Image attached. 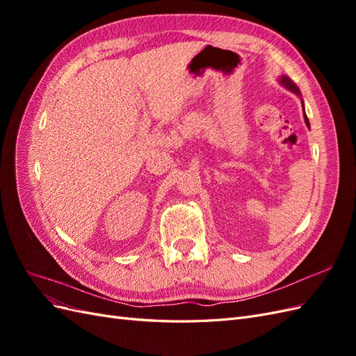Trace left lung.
I'll return each mask as SVG.
<instances>
[{
  "mask_svg": "<svg viewBox=\"0 0 356 356\" xmlns=\"http://www.w3.org/2000/svg\"><path fill=\"white\" fill-rule=\"evenodd\" d=\"M279 83H281L282 86H285V88L288 89V90H291V92H294L296 95H298V96H301V93H300V90H298V88L296 86V83L291 80L289 77H286V75H282L281 79H279ZM303 113H305V105H303ZM305 115V122H306V124H307V127H310V124H309V118H307V115H306V113L303 114Z\"/></svg>",
  "mask_w": 356,
  "mask_h": 356,
  "instance_id": "obj_1",
  "label": "left lung"
}]
</instances>
